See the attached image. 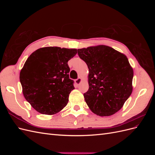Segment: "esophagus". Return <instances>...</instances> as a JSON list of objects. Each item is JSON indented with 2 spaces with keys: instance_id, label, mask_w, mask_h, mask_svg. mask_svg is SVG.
Segmentation results:
<instances>
[{
  "instance_id": "obj_1",
  "label": "esophagus",
  "mask_w": 155,
  "mask_h": 155,
  "mask_svg": "<svg viewBox=\"0 0 155 155\" xmlns=\"http://www.w3.org/2000/svg\"><path fill=\"white\" fill-rule=\"evenodd\" d=\"M75 82L77 84V85H79V83L81 82V78H78V79H76V80H75Z\"/></svg>"
}]
</instances>
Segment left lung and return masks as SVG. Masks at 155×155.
Segmentation results:
<instances>
[{"mask_svg": "<svg viewBox=\"0 0 155 155\" xmlns=\"http://www.w3.org/2000/svg\"><path fill=\"white\" fill-rule=\"evenodd\" d=\"M78 54L89 70V88L83 94L87 105L100 116L114 114L133 91V70L127 58L105 45L78 49Z\"/></svg>", "mask_w": 155, "mask_h": 155, "instance_id": "8db88e82", "label": "left lung"}]
</instances>
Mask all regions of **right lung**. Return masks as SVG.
Instances as JSON below:
<instances>
[{
  "label": "right lung",
  "instance_id": "right-lung-1",
  "mask_svg": "<svg viewBox=\"0 0 155 155\" xmlns=\"http://www.w3.org/2000/svg\"><path fill=\"white\" fill-rule=\"evenodd\" d=\"M76 54V49L49 46L37 50L27 59L20 82L25 99L37 112L54 114L67 105L74 89L68 61Z\"/></svg>",
  "mask_w": 155,
  "mask_h": 155
}]
</instances>
